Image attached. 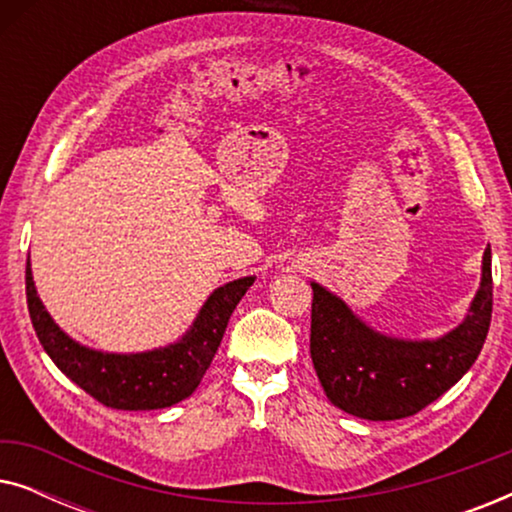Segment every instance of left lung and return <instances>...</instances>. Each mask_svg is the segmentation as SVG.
Listing matches in <instances>:
<instances>
[{
  "instance_id": "1",
  "label": "left lung",
  "mask_w": 512,
  "mask_h": 512,
  "mask_svg": "<svg viewBox=\"0 0 512 512\" xmlns=\"http://www.w3.org/2000/svg\"><path fill=\"white\" fill-rule=\"evenodd\" d=\"M492 251L471 312L438 340L408 342L375 333L333 293L312 284L310 354L328 401L370 422L417 415L457 384L478 359L492 321Z\"/></svg>"
}]
</instances>
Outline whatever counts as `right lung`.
I'll list each match as a JSON object with an SVG mask.
<instances>
[{"label":"right lung","instance_id":"1","mask_svg":"<svg viewBox=\"0 0 512 512\" xmlns=\"http://www.w3.org/2000/svg\"><path fill=\"white\" fill-rule=\"evenodd\" d=\"M251 284L254 277H242L216 289L177 345L144 354H102L81 347L55 326L34 289L30 261L25 268L27 310L41 347L69 380L114 410L170 408L191 396L221 345L230 314Z\"/></svg>","mask_w":512,"mask_h":512}]
</instances>
